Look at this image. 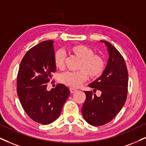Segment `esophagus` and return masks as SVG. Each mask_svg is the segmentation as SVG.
<instances>
[{"instance_id":"esophagus-1","label":"esophagus","mask_w":146,"mask_h":146,"mask_svg":"<svg viewBox=\"0 0 146 146\" xmlns=\"http://www.w3.org/2000/svg\"><path fill=\"white\" fill-rule=\"evenodd\" d=\"M70 92H71V93H74L76 92L77 90L75 89H74V88H70Z\"/></svg>"}]
</instances>
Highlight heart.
<instances>
[{
	"label": "heart",
	"instance_id": "obj_1",
	"mask_svg": "<svg viewBox=\"0 0 146 146\" xmlns=\"http://www.w3.org/2000/svg\"><path fill=\"white\" fill-rule=\"evenodd\" d=\"M68 51L80 59L78 70H80L62 74L59 77L61 83L72 88H78L87 80L88 76L90 78H98L103 72L105 67L104 59L100 55L94 54L92 48L84 44H77L70 46ZM66 59V55L64 51H56L54 55L55 67L59 70H64Z\"/></svg>",
	"mask_w": 146,
	"mask_h": 146
}]
</instances>
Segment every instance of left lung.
Segmentation results:
<instances>
[{"mask_svg": "<svg viewBox=\"0 0 146 146\" xmlns=\"http://www.w3.org/2000/svg\"><path fill=\"white\" fill-rule=\"evenodd\" d=\"M109 58L102 76L89 84L93 92L99 90L100 97L92 91H84L86 100L82 108L84 120L93 126H101L111 121L125 104L128 91V71L123 57L107 41Z\"/></svg>", "mask_w": 146, "mask_h": 146, "instance_id": "left-lung-1", "label": "left lung"}]
</instances>
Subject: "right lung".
<instances>
[{"label":"right lung","mask_w":146,"mask_h":146,"mask_svg":"<svg viewBox=\"0 0 146 146\" xmlns=\"http://www.w3.org/2000/svg\"><path fill=\"white\" fill-rule=\"evenodd\" d=\"M54 55L53 41L41 42L26 53L17 74V92L21 106L31 119L42 125L58 118L70 93L63 84L46 89L56 71Z\"/></svg>","instance_id":"right-lung-1"}]
</instances>
